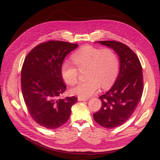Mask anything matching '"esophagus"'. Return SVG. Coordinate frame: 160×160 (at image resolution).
<instances>
[{"label":"esophagus","mask_w":160,"mask_h":160,"mask_svg":"<svg viewBox=\"0 0 160 160\" xmlns=\"http://www.w3.org/2000/svg\"><path fill=\"white\" fill-rule=\"evenodd\" d=\"M89 98H82V97H78V101H86V100H88Z\"/></svg>","instance_id":"obj_1"}]
</instances>
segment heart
I'll use <instances>...</instances> for the list:
<instances>
[{"instance_id":"heart-1","label":"heart","mask_w":160,"mask_h":160,"mask_svg":"<svg viewBox=\"0 0 160 160\" xmlns=\"http://www.w3.org/2000/svg\"><path fill=\"white\" fill-rule=\"evenodd\" d=\"M71 62H64L61 66L63 80L69 86L77 83L79 71L84 70L86 78L71 89V93L82 98L93 95L100 87L108 88L113 84L119 69V60L113 50L84 46L77 50L71 56Z\"/></svg>"}]
</instances>
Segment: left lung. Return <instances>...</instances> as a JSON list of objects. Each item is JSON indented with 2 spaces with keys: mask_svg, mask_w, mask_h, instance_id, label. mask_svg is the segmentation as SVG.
Instances as JSON below:
<instances>
[{
  "mask_svg": "<svg viewBox=\"0 0 160 160\" xmlns=\"http://www.w3.org/2000/svg\"><path fill=\"white\" fill-rule=\"evenodd\" d=\"M98 43L113 48L120 60L118 77L111 89L99 97L102 106L93 114L94 120L101 127L113 128L128 121L140 102L143 91L142 67L137 55L127 45L116 41Z\"/></svg>",
  "mask_w": 160,
  "mask_h": 160,
  "instance_id": "8db88e82",
  "label": "left lung"
}]
</instances>
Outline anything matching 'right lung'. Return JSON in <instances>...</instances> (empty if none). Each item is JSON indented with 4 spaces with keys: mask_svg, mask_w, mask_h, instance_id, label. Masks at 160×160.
<instances>
[{
    "mask_svg": "<svg viewBox=\"0 0 160 160\" xmlns=\"http://www.w3.org/2000/svg\"><path fill=\"white\" fill-rule=\"evenodd\" d=\"M62 41L39 44L27 54L21 70V89L27 110L38 124L56 129L69 119L76 97L60 99L66 90L61 66L65 57L78 47Z\"/></svg>",
    "mask_w": 160,
    "mask_h": 160,
    "instance_id": "1",
    "label": "right lung"
}]
</instances>
